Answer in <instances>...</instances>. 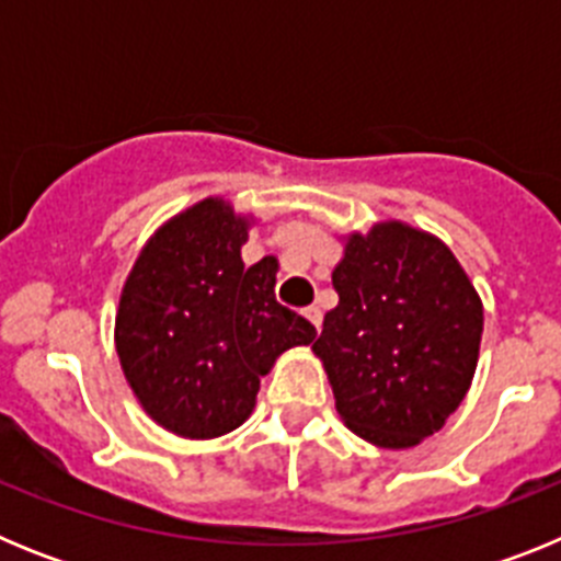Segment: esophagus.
I'll use <instances>...</instances> for the list:
<instances>
[{"label":"esophagus","instance_id":"34e87169","mask_svg":"<svg viewBox=\"0 0 561 561\" xmlns=\"http://www.w3.org/2000/svg\"><path fill=\"white\" fill-rule=\"evenodd\" d=\"M304 317H306V320H309L311 325H314L317 331H320V323H323V311L317 309V306H309V309L304 311Z\"/></svg>","mask_w":561,"mask_h":561}]
</instances>
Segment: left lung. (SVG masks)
<instances>
[{
	"label": "left lung",
	"instance_id": "left-lung-1",
	"mask_svg": "<svg viewBox=\"0 0 561 561\" xmlns=\"http://www.w3.org/2000/svg\"><path fill=\"white\" fill-rule=\"evenodd\" d=\"M340 304L311 345L345 427L410 449L458 410L478 368L483 304L440 238L404 221L345 236Z\"/></svg>",
	"mask_w": 561,
	"mask_h": 561
}]
</instances>
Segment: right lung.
Here are the masks:
<instances>
[{
    "label": "right lung",
    "instance_id": "1",
    "mask_svg": "<svg viewBox=\"0 0 561 561\" xmlns=\"http://www.w3.org/2000/svg\"><path fill=\"white\" fill-rule=\"evenodd\" d=\"M252 216L207 196L153 232L114 317L128 388L160 427L207 440L250 419L261 376L314 325L275 300L277 261L244 266Z\"/></svg>",
    "mask_w": 561,
    "mask_h": 561
}]
</instances>
